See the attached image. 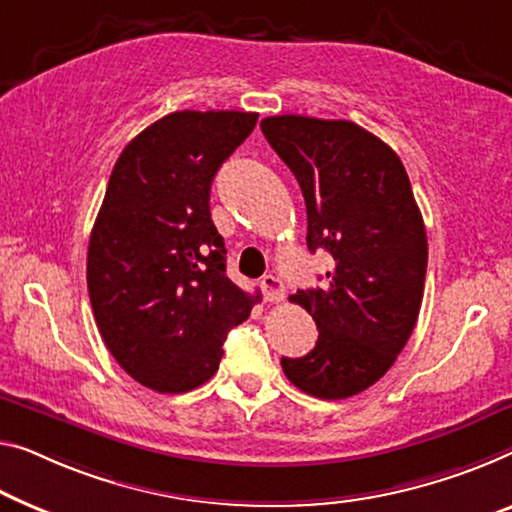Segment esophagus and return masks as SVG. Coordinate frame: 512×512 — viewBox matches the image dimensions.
Here are the masks:
<instances>
[{
	"instance_id": "obj_1",
	"label": "esophagus",
	"mask_w": 512,
	"mask_h": 512,
	"mask_svg": "<svg viewBox=\"0 0 512 512\" xmlns=\"http://www.w3.org/2000/svg\"><path fill=\"white\" fill-rule=\"evenodd\" d=\"M262 292H264V299L271 301V303H280L285 299V282H282L278 276H264L262 278Z\"/></svg>"
}]
</instances>
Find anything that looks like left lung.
Returning <instances> with one entry per match:
<instances>
[{"instance_id":"obj_1","label":"left lung","mask_w":512,"mask_h":512,"mask_svg":"<svg viewBox=\"0 0 512 512\" xmlns=\"http://www.w3.org/2000/svg\"><path fill=\"white\" fill-rule=\"evenodd\" d=\"M259 126L299 181L308 248L333 257L326 287L289 296L319 338L305 356L282 358V372L315 398H352L386 375L416 326L427 271L421 209L398 154L358 124L280 114Z\"/></svg>"}]
</instances>
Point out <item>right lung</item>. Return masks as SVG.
I'll return each mask as SVG.
<instances>
[{
    "instance_id": "obj_1",
    "label": "right lung",
    "mask_w": 512,
    "mask_h": 512,
    "mask_svg": "<svg viewBox=\"0 0 512 512\" xmlns=\"http://www.w3.org/2000/svg\"><path fill=\"white\" fill-rule=\"evenodd\" d=\"M255 124V112H172L114 163L89 236V301L114 361L151 391L216 375L227 331L259 301L225 276L209 211L213 177Z\"/></svg>"
}]
</instances>
